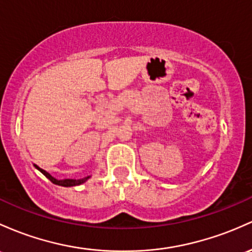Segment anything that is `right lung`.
Segmentation results:
<instances>
[{
    "mask_svg": "<svg viewBox=\"0 0 252 252\" xmlns=\"http://www.w3.org/2000/svg\"><path fill=\"white\" fill-rule=\"evenodd\" d=\"M34 167L37 168V170H39L40 172L46 177V178L50 179V181L52 182V183L57 184V185H61V187H67V188L68 187H75V185H80V184L85 183V182L87 181V179L91 177V176H87V177H85V178H81V179H56V178H54V177H52L51 175H50L49 172H46L45 170H43V168L38 167L37 165H34Z\"/></svg>",
    "mask_w": 252,
    "mask_h": 252,
    "instance_id": "right-lung-1",
    "label": "right lung"
}]
</instances>
